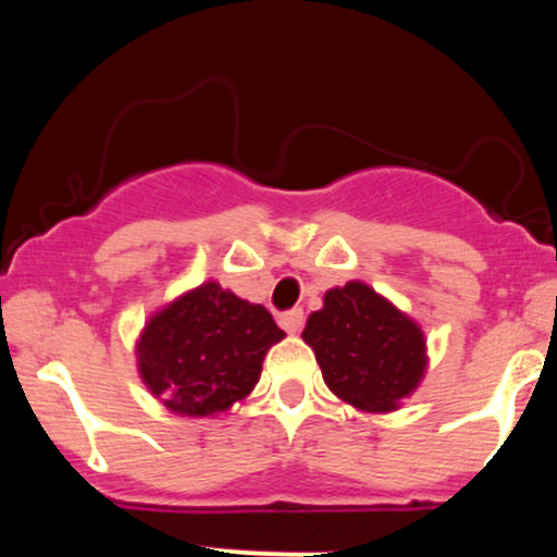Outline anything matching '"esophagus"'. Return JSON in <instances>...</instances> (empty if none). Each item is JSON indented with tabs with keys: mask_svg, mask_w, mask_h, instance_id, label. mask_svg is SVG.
<instances>
[{
	"mask_svg": "<svg viewBox=\"0 0 557 557\" xmlns=\"http://www.w3.org/2000/svg\"><path fill=\"white\" fill-rule=\"evenodd\" d=\"M277 322H280V327L293 335V332H298L300 327H304V311H300V309L285 311V314L277 317Z\"/></svg>",
	"mask_w": 557,
	"mask_h": 557,
	"instance_id": "esophagus-1",
	"label": "esophagus"
}]
</instances>
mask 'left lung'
Here are the masks:
<instances>
[{"label":"left lung","instance_id":"obj_1","mask_svg":"<svg viewBox=\"0 0 557 557\" xmlns=\"http://www.w3.org/2000/svg\"><path fill=\"white\" fill-rule=\"evenodd\" d=\"M304 341L332 393L361 411H393L426 367L421 330L363 283L330 290Z\"/></svg>","mask_w":557,"mask_h":557}]
</instances>
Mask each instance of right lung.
I'll return each instance as SVG.
<instances>
[{
	"label": "right lung",
	"instance_id": "1",
	"mask_svg": "<svg viewBox=\"0 0 557 557\" xmlns=\"http://www.w3.org/2000/svg\"><path fill=\"white\" fill-rule=\"evenodd\" d=\"M283 337L264 306L207 283L146 324L138 369L175 413L212 417L251 393L264 354Z\"/></svg>",
	"mask_w": 557,
	"mask_h": 557
}]
</instances>
